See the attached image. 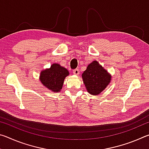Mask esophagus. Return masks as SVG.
<instances>
[{
  "label": "esophagus",
  "mask_w": 149,
  "mask_h": 149,
  "mask_svg": "<svg viewBox=\"0 0 149 149\" xmlns=\"http://www.w3.org/2000/svg\"><path fill=\"white\" fill-rule=\"evenodd\" d=\"M73 73H74V74H75V75H79V70L78 69H75V70H74V71H73Z\"/></svg>",
  "instance_id": "obj_1"
}]
</instances>
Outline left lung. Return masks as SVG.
<instances>
[{
    "mask_svg": "<svg viewBox=\"0 0 149 149\" xmlns=\"http://www.w3.org/2000/svg\"><path fill=\"white\" fill-rule=\"evenodd\" d=\"M82 79L87 92L92 95H98L110 84L111 75L99 62L94 60L82 74Z\"/></svg>",
    "mask_w": 149,
    "mask_h": 149,
    "instance_id": "1",
    "label": "left lung"
}]
</instances>
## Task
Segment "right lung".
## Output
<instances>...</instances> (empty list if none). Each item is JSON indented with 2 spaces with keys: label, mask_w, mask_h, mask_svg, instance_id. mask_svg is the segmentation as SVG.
I'll use <instances>...</instances> for the list:
<instances>
[{
  "label": "right lung",
  "mask_w": 149,
  "mask_h": 149,
  "mask_svg": "<svg viewBox=\"0 0 149 149\" xmlns=\"http://www.w3.org/2000/svg\"><path fill=\"white\" fill-rule=\"evenodd\" d=\"M69 72L58 64H53L50 68L42 70L40 74L42 84L52 92H60L62 89L65 77Z\"/></svg>",
  "instance_id": "right-lung-1"
}]
</instances>
